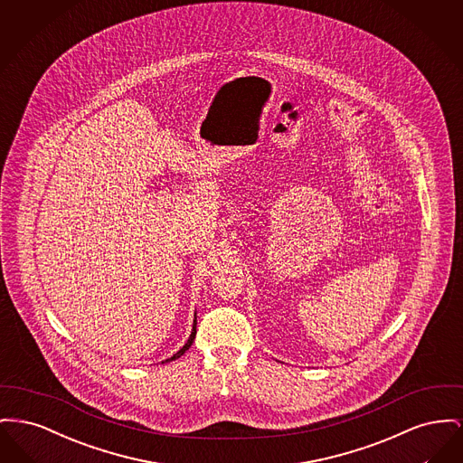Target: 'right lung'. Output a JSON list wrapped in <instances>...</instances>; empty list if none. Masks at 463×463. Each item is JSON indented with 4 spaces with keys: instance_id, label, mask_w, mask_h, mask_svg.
I'll list each match as a JSON object with an SVG mask.
<instances>
[{
    "instance_id": "1",
    "label": "right lung",
    "mask_w": 463,
    "mask_h": 463,
    "mask_svg": "<svg viewBox=\"0 0 463 463\" xmlns=\"http://www.w3.org/2000/svg\"><path fill=\"white\" fill-rule=\"evenodd\" d=\"M195 335H196V320H195V324H194V331H192V336H190V340L186 341V345H184V346H183V348H181V350H179V352H177V354H174V355H172L171 359H167V361H175V359H177V357H181V355H183V354H184V352H186V350H188V348H190V346H192V343H194V340H195Z\"/></svg>"
}]
</instances>
